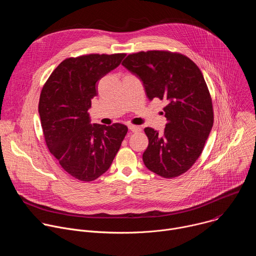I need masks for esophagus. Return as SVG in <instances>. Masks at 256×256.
I'll return each mask as SVG.
<instances>
[{
  "mask_svg": "<svg viewBox=\"0 0 256 256\" xmlns=\"http://www.w3.org/2000/svg\"><path fill=\"white\" fill-rule=\"evenodd\" d=\"M128 130L134 132H140V128L136 126H132V124H128Z\"/></svg>",
  "mask_w": 256,
  "mask_h": 256,
  "instance_id": "esophagus-1",
  "label": "esophagus"
}]
</instances>
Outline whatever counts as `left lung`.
I'll list each match as a JSON object with an SVG mask.
<instances>
[{"instance_id": "8db88e82", "label": "left lung", "mask_w": 256, "mask_h": 256, "mask_svg": "<svg viewBox=\"0 0 256 256\" xmlns=\"http://www.w3.org/2000/svg\"><path fill=\"white\" fill-rule=\"evenodd\" d=\"M122 66L142 80L150 100L167 103L164 134L144 128L149 146L144 164L164 178L186 173L200 156L214 124L212 97L200 68L186 56L168 50L130 54Z\"/></svg>"}]
</instances>
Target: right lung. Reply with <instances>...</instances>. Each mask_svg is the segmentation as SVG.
Wrapping results in <instances>:
<instances>
[{
  "instance_id": "right-lung-1",
  "label": "right lung",
  "mask_w": 256,
  "mask_h": 256,
  "mask_svg": "<svg viewBox=\"0 0 256 256\" xmlns=\"http://www.w3.org/2000/svg\"><path fill=\"white\" fill-rule=\"evenodd\" d=\"M126 54H90L62 60L42 87L38 112L50 152L80 181H93L110 167L126 126L91 124L88 109L96 83L120 66Z\"/></svg>"
}]
</instances>
